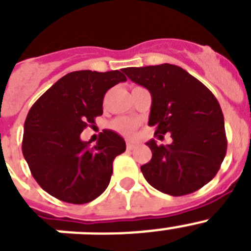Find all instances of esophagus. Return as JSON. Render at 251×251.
Listing matches in <instances>:
<instances>
[{"instance_id":"34e87169","label":"esophagus","mask_w":251,"mask_h":251,"mask_svg":"<svg viewBox=\"0 0 251 251\" xmlns=\"http://www.w3.org/2000/svg\"><path fill=\"white\" fill-rule=\"evenodd\" d=\"M136 148V145H133V143H130V142H127V150L128 151H133Z\"/></svg>"}]
</instances>
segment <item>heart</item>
I'll return each mask as SVG.
<instances>
[{
  "mask_svg": "<svg viewBox=\"0 0 251 251\" xmlns=\"http://www.w3.org/2000/svg\"><path fill=\"white\" fill-rule=\"evenodd\" d=\"M109 127L122 136L132 137L138 127V121L130 117H118L110 122Z\"/></svg>",
  "mask_w": 251,
  "mask_h": 251,
  "instance_id": "1",
  "label": "heart"
}]
</instances>
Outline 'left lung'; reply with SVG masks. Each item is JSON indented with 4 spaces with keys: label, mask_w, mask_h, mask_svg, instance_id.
<instances>
[{
    "label": "left lung",
    "mask_w": 251,
    "mask_h": 251,
    "mask_svg": "<svg viewBox=\"0 0 251 251\" xmlns=\"http://www.w3.org/2000/svg\"><path fill=\"white\" fill-rule=\"evenodd\" d=\"M130 80L150 90L154 136L170 133L171 145L147 142L152 158L141 167L151 186L171 196L200 190L220 170L227 148L221 106L210 90L179 66L126 68ZM163 138V136H159Z\"/></svg>",
    "instance_id": "obj_1"
}]
</instances>
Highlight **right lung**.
<instances>
[{"label": "right lung", "mask_w": 251, "mask_h": 251, "mask_svg": "<svg viewBox=\"0 0 251 251\" xmlns=\"http://www.w3.org/2000/svg\"><path fill=\"white\" fill-rule=\"evenodd\" d=\"M126 80L119 70L69 73L28 110L22 153L36 182L57 200L90 202L109 185L113 161L126 151V142L105 129L90 147V142L81 141L80 133L103 114L105 93Z\"/></svg>", "instance_id": "1"}]
</instances>
